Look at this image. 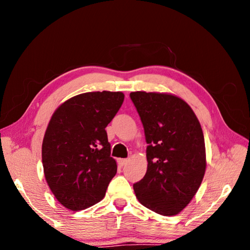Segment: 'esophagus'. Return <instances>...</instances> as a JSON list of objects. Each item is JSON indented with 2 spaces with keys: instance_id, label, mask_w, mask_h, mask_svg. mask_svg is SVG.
I'll return each instance as SVG.
<instances>
[{
  "instance_id": "esophagus-1",
  "label": "esophagus",
  "mask_w": 250,
  "mask_h": 250,
  "mask_svg": "<svg viewBox=\"0 0 250 250\" xmlns=\"http://www.w3.org/2000/svg\"><path fill=\"white\" fill-rule=\"evenodd\" d=\"M128 162V160L126 159H118V166L119 167H124Z\"/></svg>"
}]
</instances>
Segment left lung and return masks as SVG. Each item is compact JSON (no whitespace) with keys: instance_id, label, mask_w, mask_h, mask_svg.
Segmentation results:
<instances>
[{"instance_id":"obj_1","label":"left lung","mask_w":250,"mask_h":250,"mask_svg":"<svg viewBox=\"0 0 250 250\" xmlns=\"http://www.w3.org/2000/svg\"><path fill=\"white\" fill-rule=\"evenodd\" d=\"M130 98L147 143L146 173L133 184L135 196L146 208L173 216L191 202L205 174V141L200 121L176 96L135 91Z\"/></svg>"}]
</instances>
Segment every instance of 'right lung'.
<instances>
[{
    "mask_svg": "<svg viewBox=\"0 0 250 250\" xmlns=\"http://www.w3.org/2000/svg\"><path fill=\"white\" fill-rule=\"evenodd\" d=\"M120 91L86 92L59 105L42 146L45 179L57 201L71 210L95 205L117 173L105 126L119 111Z\"/></svg>",
    "mask_w": 250,
    "mask_h": 250,
    "instance_id": "right-lung-1",
    "label": "right lung"
}]
</instances>
